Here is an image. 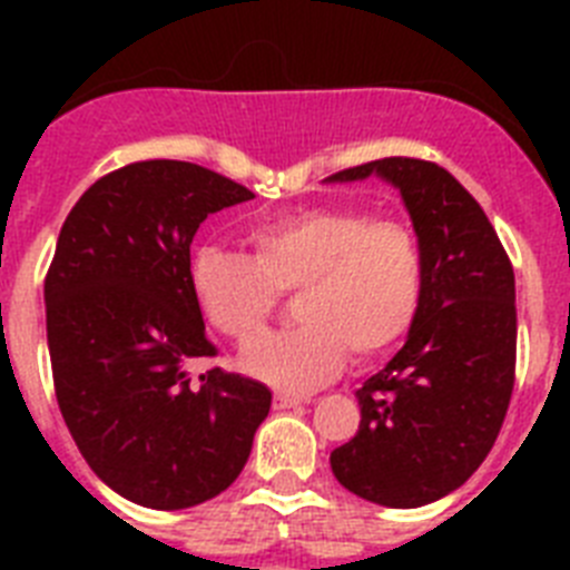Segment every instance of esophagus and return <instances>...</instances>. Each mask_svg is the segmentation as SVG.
I'll return each instance as SVG.
<instances>
[{
  "label": "esophagus",
  "instance_id": "esophagus-1",
  "mask_svg": "<svg viewBox=\"0 0 570 570\" xmlns=\"http://www.w3.org/2000/svg\"><path fill=\"white\" fill-rule=\"evenodd\" d=\"M305 402H311L308 396H291V394H276L274 396V407H276V411H288V407L305 405Z\"/></svg>",
  "mask_w": 570,
  "mask_h": 570
}]
</instances>
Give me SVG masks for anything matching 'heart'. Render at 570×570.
<instances>
[{"label":"heart","instance_id":"b5f03b06","mask_svg":"<svg viewBox=\"0 0 570 570\" xmlns=\"http://www.w3.org/2000/svg\"><path fill=\"white\" fill-rule=\"evenodd\" d=\"M254 256L199 245L188 262L196 308L219 334L248 342L265 328L276 294L302 291L299 328L268 334L239 354L254 380L302 394L334 380L354 351H394L420 316L425 262L411 228L356 208H305L250 228Z\"/></svg>","mask_w":570,"mask_h":570}]
</instances>
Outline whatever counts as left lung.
Wrapping results in <instances>:
<instances>
[{
    "instance_id": "obj_1",
    "label": "left lung",
    "mask_w": 570,
    "mask_h": 570,
    "mask_svg": "<svg viewBox=\"0 0 570 570\" xmlns=\"http://www.w3.org/2000/svg\"><path fill=\"white\" fill-rule=\"evenodd\" d=\"M380 176L402 196L425 262L405 345L362 382L360 431L331 454L342 488L385 508H420L468 482L500 434L513 391V268L480 203L445 168L387 156L328 176Z\"/></svg>"
}]
</instances>
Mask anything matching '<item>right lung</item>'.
<instances>
[{
	"instance_id": "right-lung-1",
	"label": "right lung",
	"mask_w": 570,
	"mask_h": 570,
	"mask_svg": "<svg viewBox=\"0 0 570 570\" xmlns=\"http://www.w3.org/2000/svg\"><path fill=\"white\" fill-rule=\"evenodd\" d=\"M248 188L176 159L134 163L90 185L65 219L45 279L59 411L85 462L156 511L214 500L250 456L271 391L188 362L214 356L188 285L190 242Z\"/></svg>"
}]
</instances>
